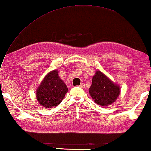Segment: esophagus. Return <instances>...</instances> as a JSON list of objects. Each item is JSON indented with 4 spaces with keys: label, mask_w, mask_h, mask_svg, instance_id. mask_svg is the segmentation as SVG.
Instances as JSON below:
<instances>
[{
    "label": "esophagus",
    "mask_w": 151,
    "mask_h": 151,
    "mask_svg": "<svg viewBox=\"0 0 151 151\" xmlns=\"http://www.w3.org/2000/svg\"><path fill=\"white\" fill-rule=\"evenodd\" d=\"M80 88H85V84H84V83H82V84L80 85Z\"/></svg>",
    "instance_id": "esophagus-1"
}]
</instances>
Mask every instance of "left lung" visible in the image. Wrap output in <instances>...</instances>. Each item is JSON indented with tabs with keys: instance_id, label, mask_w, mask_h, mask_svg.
Here are the masks:
<instances>
[{
	"instance_id": "8db88e82",
	"label": "left lung",
	"mask_w": 151,
	"mask_h": 151,
	"mask_svg": "<svg viewBox=\"0 0 151 151\" xmlns=\"http://www.w3.org/2000/svg\"><path fill=\"white\" fill-rule=\"evenodd\" d=\"M89 93L96 104L106 106L117 100L121 93V88L103 73L97 70L93 76Z\"/></svg>"
}]
</instances>
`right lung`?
<instances>
[{
    "instance_id": "right-lung-1",
    "label": "right lung",
    "mask_w": 151,
    "mask_h": 151,
    "mask_svg": "<svg viewBox=\"0 0 151 151\" xmlns=\"http://www.w3.org/2000/svg\"><path fill=\"white\" fill-rule=\"evenodd\" d=\"M66 84L58 76V69L47 74L36 90V99L44 108L56 106L61 103L67 92Z\"/></svg>"
}]
</instances>
